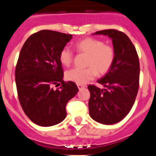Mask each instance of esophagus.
<instances>
[{"mask_svg":"<svg viewBox=\"0 0 156 156\" xmlns=\"http://www.w3.org/2000/svg\"><path fill=\"white\" fill-rule=\"evenodd\" d=\"M77 87H78V88H79L80 90V89H82V88L85 87L84 85H82V84H77Z\"/></svg>","mask_w":156,"mask_h":156,"instance_id":"obj_1","label":"esophagus"}]
</instances>
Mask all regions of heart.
<instances>
[{
	"label": "heart",
	"mask_w": 156,
	"mask_h": 156,
	"mask_svg": "<svg viewBox=\"0 0 156 156\" xmlns=\"http://www.w3.org/2000/svg\"><path fill=\"white\" fill-rule=\"evenodd\" d=\"M75 49L78 53L87 55L86 69L73 68L66 71V79L77 84H84L92 80L95 76H103L112 69L115 58V51L113 46L105 44L101 40L87 37L77 41ZM74 54L68 48L62 49L59 60L65 66H69L73 62Z\"/></svg>",
	"instance_id": "b5f03b06"
}]
</instances>
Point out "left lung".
Here are the masks:
<instances>
[{
	"label": "left lung",
	"mask_w": 156,
	"mask_h": 156,
	"mask_svg": "<svg viewBox=\"0 0 156 156\" xmlns=\"http://www.w3.org/2000/svg\"><path fill=\"white\" fill-rule=\"evenodd\" d=\"M94 34L112 38L115 58L111 69L98 80L105 88L88 86L90 93L89 114L100 123L114 124L125 118L134 104L139 88L138 55L133 43L122 32L111 29L97 31Z\"/></svg>",
	"instance_id": "left-lung-1"
}]
</instances>
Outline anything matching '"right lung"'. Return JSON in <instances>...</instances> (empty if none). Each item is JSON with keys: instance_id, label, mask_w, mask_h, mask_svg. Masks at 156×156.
<instances>
[{"instance_id": "right-lung-1", "label": "right lung", "mask_w": 156, "mask_h": 156, "mask_svg": "<svg viewBox=\"0 0 156 156\" xmlns=\"http://www.w3.org/2000/svg\"><path fill=\"white\" fill-rule=\"evenodd\" d=\"M71 34L44 30L24 43L16 67L18 97L25 114L36 124L51 126L66 117V104L78 92L74 82L63 80L59 54ZM61 84L55 91L54 85Z\"/></svg>"}]
</instances>
